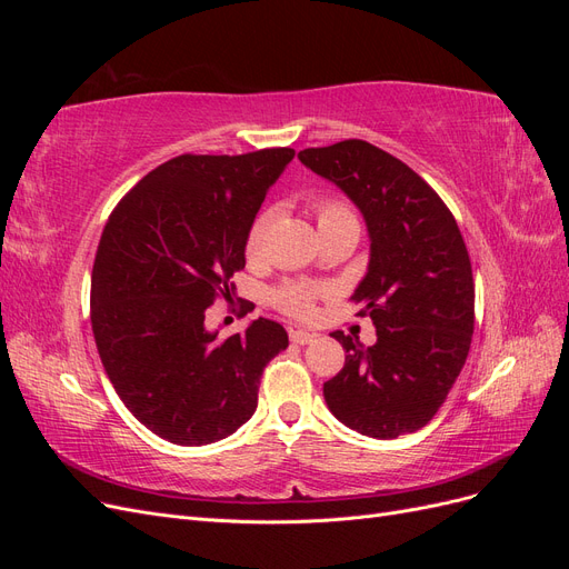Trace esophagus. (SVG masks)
<instances>
[{
	"label": "esophagus",
	"instance_id": "34e87169",
	"mask_svg": "<svg viewBox=\"0 0 569 569\" xmlns=\"http://www.w3.org/2000/svg\"><path fill=\"white\" fill-rule=\"evenodd\" d=\"M316 337H318V335L306 332V330H289V339L295 341V343H301V347H303V343H311Z\"/></svg>",
	"mask_w": 569,
	"mask_h": 569
}]
</instances>
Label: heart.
I'll return each instance as SVG.
<instances>
[{"label": "heart", "mask_w": 569, "mask_h": 569, "mask_svg": "<svg viewBox=\"0 0 569 569\" xmlns=\"http://www.w3.org/2000/svg\"><path fill=\"white\" fill-rule=\"evenodd\" d=\"M311 209H313V216L318 220L320 234L337 230V228H343V226H358L351 206L343 199L335 197V194L316 197L311 201ZM268 222H270L268 211L258 213L251 220L247 239H244V253H247V258H251V261H253V258L261 256ZM320 295H322V289L311 284V282L287 280V282H282L280 287H274L270 291V301H272L274 308H278V311H282L291 318H297V320H308V318H313V313H316V303H318Z\"/></svg>", "instance_id": "heart-1"}]
</instances>
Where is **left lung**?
Returning a JSON list of instances; mask_svg holds the SVG:
<instances>
[{
	"mask_svg": "<svg viewBox=\"0 0 569 569\" xmlns=\"http://www.w3.org/2000/svg\"><path fill=\"white\" fill-rule=\"evenodd\" d=\"M363 213L370 266L351 301L370 316L377 341L332 332L343 368L322 387L332 416L356 432L396 439L425 427L468 360L475 280L449 206L416 170L363 140L299 151Z\"/></svg>",
	"mask_w": 569,
	"mask_h": 569,
	"instance_id": "1",
	"label": "left lung"
}]
</instances>
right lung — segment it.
I'll return each instance as SVG.
<instances>
[{
  "mask_svg": "<svg viewBox=\"0 0 569 569\" xmlns=\"http://www.w3.org/2000/svg\"><path fill=\"white\" fill-rule=\"evenodd\" d=\"M291 159L289 147L182 153L137 182L101 232L90 303L101 366L126 408L166 441L201 446L237 432L253 416L263 368L289 347L268 318L228 339L203 320L234 291L251 220Z\"/></svg>",
  "mask_w": 569,
  "mask_h": 569,
  "instance_id": "add662e5",
  "label": "right lung"
}]
</instances>
